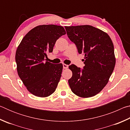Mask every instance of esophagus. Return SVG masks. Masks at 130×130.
Returning <instances> with one entry per match:
<instances>
[{
    "instance_id": "1",
    "label": "esophagus",
    "mask_w": 130,
    "mask_h": 130,
    "mask_svg": "<svg viewBox=\"0 0 130 130\" xmlns=\"http://www.w3.org/2000/svg\"><path fill=\"white\" fill-rule=\"evenodd\" d=\"M68 65H66V64H63V69H67V68H68Z\"/></svg>"
}]
</instances>
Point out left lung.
Returning a JSON list of instances; mask_svg holds the SVG:
<instances>
[{"instance_id": "8db88e82", "label": "left lung", "mask_w": 130, "mask_h": 130, "mask_svg": "<svg viewBox=\"0 0 130 130\" xmlns=\"http://www.w3.org/2000/svg\"><path fill=\"white\" fill-rule=\"evenodd\" d=\"M65 28L78 53L85 56L83 69L73 64L69 67L72 72V77L68 80L70 89L81 98L95 96L107 85L115 68L112 41L106 32L90 25Z\"/></svg>"}]
</instances>
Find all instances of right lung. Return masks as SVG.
<instances>
[{
	"label": "right lung",
	"mask_w": 130,
	"mask_h": 130,
	"mask_svg": "<svg viewBox=\"0 0 130 130\" xmlns=\"http://www.w3.org/2000/svg\"><path fill=\"white\" fill-rule=\"evenodd\" d=\"M66 34L62 26L39 25L28 31L18 47L15 61L18 76L34 95L45 98L54 93L62 73V63L45 61L56 41Z\"/></svg>",
	"instance_id": "obj_1"
}]
</instances>
